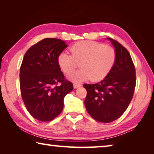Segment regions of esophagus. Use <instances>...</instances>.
Instances as JSON below:
<instances>
[{
    "mask_svg": "<svg viewBox=\"0 0 154 154\" xmlns=\"http://www.w3.org/2000/svg\"><path fill=\"white\" fill-rule=\"evenodd\" d=\"M81 86L80 84H76V83H75V84H73V87L74 88H77Z\"/></svg>",
    "mask_w": 154,
    "mask_h": 154,
    "instance_id": "esophagus-1",
    "label": "esophagus"
}]
</instances>
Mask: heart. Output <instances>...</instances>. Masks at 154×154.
Wrapping results in <instances>:
<instances>
[{
	"label": "heart",
	"mask_w": 154,
	"mask_h": 154,
	"mask_svg": "<svg viewBox=\"0 0 154 154\" xmlns=\"http://www.w3.org/2000/svg\"><path fill=\"white\" fill-rule=\"evenodd\" d=\"M69 50L71 56L62 52L58 56L57 62L66 75L72 73L79 63V71L69 76V79L75 83L90 79L93 82L104 79L116 61L115 49L96 41H79L71 45Z\"/></svg>",
	"instance_id": "heart-1"
}]
</instances>
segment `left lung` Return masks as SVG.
<instances>
[{"instance_id": "left-lung-1", "label": "left lung", "mask_w": 154, "mask_h": 154, "mask_svg": "<svg viewBox=\"0 0 154 154\" xmlns=\"http://www.w3.org/2000/svg\"><path fill=\"white\" fill-rule=\"evenodd\" d=\"M116 49L117 58L109 74L100 82L85 84L84 103L95 120L109 123L122 116L133 97L136 72L128 51L118 41L108 38Z\"/></svg>"}]
</instances>
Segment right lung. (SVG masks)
<instances>
[{"label":"right lung","instance_id":"right-lung-1","mask_svg":"<svg viewBox=\"0 0 154 154\" xmlns=\"http://www.w3.org/2000/svg\"><path fill=\"white\" fill-rule=\"evenodd\" d=\"M68 45L58 38H45L26 52L20 69L22 100L28 111L41 122L56 118L64 107V98L73 90L57 62Z\"/></svg>","mask_w":154,"mask_h":154}]
</instances>
